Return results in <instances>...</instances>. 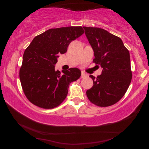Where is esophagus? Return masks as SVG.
<instances>
[{"instance_id":"esophagus-1","label":"esophagus","mask_w":149,"mask_h":149,"mask_svg":"<svg viewBox=\"0 0 149 149\" xmlns=\"http://www.w3.org/2000/svg\"><path fill=\"white\" fill-rule=\"evenodd\" d=\"M87 76V74L86 73L84 72H81V78H85V77H86Z\"/></svg>"}]
</instances>
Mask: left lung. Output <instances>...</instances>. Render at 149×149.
Returning <instances> with one entry per match:
<instances>
[{
	"instance_id": "obj_1",
	"label": "left lung",
	"mask_w": 149,
	"mask_h": 149,
	"mask_svg": "<svg viewBox=\"0 0 149 149\" xmlns=\"http://www.w3.org/2000/svg\"><path fill=\"white\" fill-rule=\"evenodd\" d=\"M94 52L93 62L102 68L96 78L90 77L93 85L86 91L91 103L101 107L115 104L130 86L132 70L130 52L122 40L100 28L83 27Z\"/></svg>"
}]
</instances>
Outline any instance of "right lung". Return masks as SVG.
<instances>
[{"label":"right lung","instance_id":"add662e5","mask_svg":"<svg viewBox=\"0 0 149 149\" xmlns=\"http://www.w3.org/2000/svg\"><path fill=\"white\" fill-rule=\"evenodd\" d=\"M84 33L81 26L52 28L35 36L24 53L19 79L30 102L42 109H54L64 100L68 86L81 75L77 68L55 70L59 54H64L71 41Z\"/></svg>","mask_w":149,"mask_h":149}]
</instances>
